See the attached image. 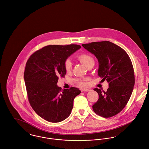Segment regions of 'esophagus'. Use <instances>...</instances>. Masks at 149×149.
Instances as JSON below:
<instances>
[{
	"mask_svg": "<svg viewBox=\"0 0 149 149\" xmlns=\"http://www.w3.org/2000/svg\"><path fill=\"white\" fill-rule=\"evenodd\" d=\"M81 91H89L90 90L88 89H81Z\"/></svg>",
	"mask_w": 149,
	"mask_h": 149,
	"instance_id": "34e87169",
	"label": "esophagus"
}]
</instances>
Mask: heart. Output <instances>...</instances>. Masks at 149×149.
Instances as JSON below:
<instances>
[{"mask_svg": "<svg viewBox=\"0 0 149 149\" xmlns=\"http://www.w3.org/2000/svg\"><path fill=\"white\" fill-rule=\"evenodd\" d=\"M77 59L88 68L91 66H94V59L89 54L86 52L81 53L77 56ZM64 68L67 72H70L71 71L72 68V63L70 60L67 59L64 61ZM77 83L78 85L81 88H84L86 86V84L81 81H77Z\"/></svg>", "mask_w": 149, "mask_h": 149, "instance_id": "obj_1", "label": "heart"}]
</instances>
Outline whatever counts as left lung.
Segmentation results:
<instances>
[{
  "label": "left lung",
  "instance_id": "obj_1",
  "mask_svg": "<svg viewBox=\"0 0 149 149\" xmlns=\"http://www.w3.org/2000/svg\"><path fill=\"white\" fill-rule=\"evenodd\" d=\"M94 54L99 63L98 75L109 84L107 91L94 89L99 95L93 105L94 112L103 118H111L120 112L127 105L135 85L133 65L127 52L108 41L82 45Z\"/></svg>",
  "mask_w": 149,
  "mask_h": 149
}]
</instances>
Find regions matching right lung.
I'll list each match as a JSON object with an SVG mask.
<instances>
[{
    "label": "right lung",
    "mask_w": 149,
    "mask_h": 149,
    "mask_svg": "<svg viewBox=\"0 0 149 149\" xmlns=\"http://www.w3.org/2000/svg\"><path fill=\"white\" fill-rule=\"evenodd\" d=\"M81 48L76 44L47 45L34 52L26 62L24 80L29 103L35 112L48 121L67 119L74 99L81 93L74 87L62 90L57 86L60 77L66 74L64 61Z\"/></svg>",
    "instance_id": "add662e5"
}]
</instances>
